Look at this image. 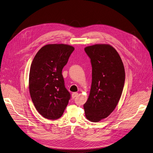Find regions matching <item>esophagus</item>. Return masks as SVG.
Instances as JSON below:
<instances>
[{
    "label": "esophagus",
    "instance_id": "34e87169",
    "mask_svg": "<svg viewBox=\"0 0 153 153\" xmlns=\"http://www.w3.org/2000/svg\"><path fill=\"white\" fill-rule=\"evenodd\" d=\"M78 95V93H77V92L73 93L72 94V98H73V99H74V98H75Z\"/></svg>",
    "mask_w": 153,
    "mask_h": 153
}]
</instances>
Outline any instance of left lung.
I'll list each match as a JSON object with an SVG mask.
<instances>
[{"mask_svg":"<svg viewBox=\"0 0 153 153\" xmlns=\"http://www.w3.org/2000/svg\"><path fill=\"white\" fill-rule=\"evenodd\" d=\"M92 67L90 95L83 105L85 116L97 123L107 117L117 106L125 82V70L119 53L111 45L85 48Z\"/></svg>","mask_w":153,"mask_h":153,"instance_id":"1","label":"left lung"}]
</instances>
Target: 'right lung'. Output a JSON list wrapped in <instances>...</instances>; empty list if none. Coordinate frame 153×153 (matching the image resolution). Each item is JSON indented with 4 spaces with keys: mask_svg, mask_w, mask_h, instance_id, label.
<instances>
[{
    "mask_svg": "<svg viewBox=\"0 0 153 153\" xmlns=\"http://www.w3.org/2000/svg\"><path fill=\"white\" fill-rule=\"evenodd\" d=\"M75 48L64 44L42 47L30 65L29 92L38 112L46 119L62 117L71 95L65 86L62 70Z\"/></svg>",
    "mask_w": 153,
    "mask_h": 153,
    "instance_id": "add662e5",
    "label": "right lung"
}]
</instances>
